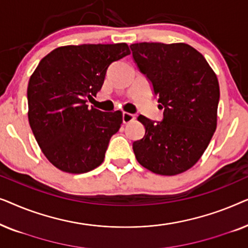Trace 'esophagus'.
I'll return each instance as SVG.
<instances>
[{
  "instance_id": "1",
  "label": "esophagus",
  "mask_w": 248,
  "mask_h": 248,
  "mask_svg": "<svg viewBox=\"0 0 248 248\" xmlns=\"http://www.w3.org/2000/svg\"><path fill=\"white\" fill-rule=\"evenodd\" d=\"M134 118H135V116L133 114H130V113H124L122 114V120H123V123H130V122H132V121H134Z\"/></svg>"
}]
</instances>
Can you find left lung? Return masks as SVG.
<instances>
[{"label": "left lung", "instance_id": "1", "mask_svg": "<svg viewBox=\"0 0 248 248\" xmlns=\"http://www.w3.org/2000/svg\"><path fill=\"white\" fill-rule=\"evenodd\" d=\"M130 48L164 109L159 122L138 117L145 133L133 142L135 157L155 174H181L201 158L216 131L218 79L204 56L187 44L139 43Z\"/></svg>", "mask_w": 248, "mask_h": 248}]
</instances>
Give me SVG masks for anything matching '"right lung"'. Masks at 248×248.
<instances>
[{"instance_id":"add662e5","label":"right lung","mask_w":248,"mask_h":248,"mask_svg":"<svg viewBox=\"0 0 248 248\" xmlns=\"http://www.w3.org/2000/svg\"><path fill=\"white\" fill-rule=\"evenodd\" d=\"M130 54L121 44H82L54 49L40 61L27 90L29 124L37 143L56 168L90 171L104 161L122 111L88 109L107 69Z\"/></svg>"}]
</instances>
